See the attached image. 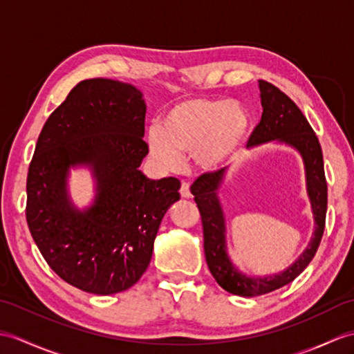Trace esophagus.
<instances>
[{
	"label": "esophagus",
	"mask_w": 354,
	"mask_h": 354,
	"mask_svg": "<svg viewBox=\"0 0 354 354\" xmlns=\"http://www.w3.org/2000/svg\"><path fill=\"white\" fill-rule=\"evenodd\" d=\"M179 193H180V196L184 197V199H190V197H192V193H190V185H188L187 183H183V184H180Z\"/></svg>",
	"instance_id": "esophagus-1"
}]
</instances>
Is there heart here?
Here are the masks:
<instances>
[{
  "mask_svg": "<svg viewBox=\"0 0 354 354\" xmlns=\"http://www.w3.org/2000/svg\"><path fill=\"white\" fill-rule=\"evenodd\" d=\"M248 131L249 116L240 102L190 97L162 114L158 129L147 134V147L166 170H178L180 157L192 155L197 169L214 174L235 158Z\"/></svg>",
  "mask_w": 354,
  "mask_h": 354,
  "instance_id": "heart-1",
  "label": "heart"
}]
</instances>
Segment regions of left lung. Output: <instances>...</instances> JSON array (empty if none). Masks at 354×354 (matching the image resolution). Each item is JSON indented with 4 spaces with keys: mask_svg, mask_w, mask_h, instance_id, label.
<instances>
[{
    "mask_svg": "<svg viewBox=\"0 0 354 354\" xmlns=\"http://www.w3.org/2000/svg\"><path fill=\"white\" fill-rule=\"evenodd\" d=\"M259 90L262 118L249 137L248 146H258L276 140L279 143H285L299 151L305 164L306 190L312 214H314L315 229L305 252L286 270L264 277L244 274L232 264L226 248V221L218 199L225 169L197 178L190 190L201 211L203 249L208 268L221 288L241 297H254V295L282 288L283 285L292 282L309 266L322 243L327 211V183L323 151L314 129L303 116L299 106L276 86L259 80Z\"/></svg>",
    "mask_w": 354,
    "mask_h": 354,
    "instance_id": "obj_1",
    "label": "left lung"
}]
</instances>
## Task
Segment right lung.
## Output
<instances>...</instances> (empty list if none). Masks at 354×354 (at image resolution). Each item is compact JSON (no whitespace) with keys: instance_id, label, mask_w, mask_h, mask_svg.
<instances>
[{"instance_id":"right-lung-1","label":"right lung","mask_w":354,"mask_h":354,"mask_svg":"<svg viewBox=\"0 0 354 354\" xmlns=\"http://www.w3.org/2000/svg\"><path fill=\"white\" fill-rule=\"evenodd\" d=\"M146 104L134 86L84 80L48 118L27 176V223L42 257L64 282L97 295L131 288L149 266L161 220L179 201L176 178L138 170L149 152ZM97 183L81 212L67 193L68 169Z\"/></svg>"}]
</instances>
